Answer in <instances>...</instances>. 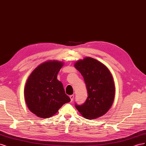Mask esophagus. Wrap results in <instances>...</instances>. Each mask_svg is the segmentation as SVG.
<instances>
[{"label": "esophagus", "mask_w": 146, "mask_h": 146, "mask_svg": "<svg viewBox=\"0 0 146 146\" xmlns=\"http://www.w3.org/2000/svg\"><path fill=\"white\" fill-rule=\"evenodd\" d=\"M74 95H70V100H71V102H72L73 99H74Z\"/></svg>", "instance_id": "obj_1"}]
</instances>
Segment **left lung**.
Masks as SVG:
<instances>
[{"label": "left lung", "instance_id": "1", "mask_svg": "<svg viewBox=\"0 0 146 146\" xmlns=\"http://www.w3.org/2000/svg\"><path fill=\"white\" fill-rule=\"evenodd\" d=\"M74 66L83 77L88 95L83 104H76V108L88 119L104 115L111 108L115 96V86L110 70L91 57L77 61Z\"/></svg>", "mask_w": 146, "mask_h": 146}]
</instances>
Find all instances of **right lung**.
<instances>
[{
	"instance_id": "1",
	"label": "right lung",
	"mask_w": 146,
	"mask_h": 146,
	"mask_svg": "<svg viewBox=\"0 0 146 146\" xmlns=\"http://www.w3.org/2000/svg\"><path fill=\"white\" fill-rule=\"evenodd\" d=\"M64 63L56 60L39 64L29 76L24 88L27 107L39 117L48 118L70 99L65 93L57 75Z\"/></svg>"
}]
</instances>
